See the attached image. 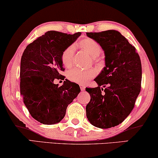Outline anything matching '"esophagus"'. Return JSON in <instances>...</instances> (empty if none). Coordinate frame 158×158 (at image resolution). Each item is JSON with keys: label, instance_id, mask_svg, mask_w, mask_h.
<instances>
[{"label": "esophagus", "instance_id": "esophagus-1", "mask_svg": "<svg viewBox=\"0 0 158 158\" xmlns=\"http://www.w3.org/2000/svg\"><path fill=\"white\" fill-rule=\"evenodd\" d=\"M80 87H81V90L82 91H83V90H85V86L83 85H80Z\"/></svg>", "mask_w": 158, "mask_h": 158}]
</instances>
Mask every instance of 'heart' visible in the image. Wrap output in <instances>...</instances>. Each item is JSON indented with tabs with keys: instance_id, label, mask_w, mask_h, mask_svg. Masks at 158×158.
Returning a JSON list of instances; mask_svg holds the SVG:
<instances>
[{
	"instance_id": "b5f03b06",
	"label": "heart",
	"mask_w": 158,
	"mask_h": 158,
	"mask_svg": "<svg viewBox=\"0 0 158 158\" xmlns=\"http://www.w3.org/2000/svg\"><path fill=\"white\" fill-rule=\"evenodd\" d=\"M79 47L86 52H88L93 57H97L102 52V49L100 44L93 39H85L79 42ZM75 55V46L70 45L67 47L62 54V62L66 68L72 65L73 58ZM96 74V71L94 69L90 70H81L75 68L70 70L68 73V77L74 83L85 85L92 79Z\"/></svg>"
}]
</instances>
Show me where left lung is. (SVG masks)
I'll use <instances>...</instances> for the list:
<instances>
[{
	"instance_id": "obj_1",
	"label": "left lung",
	"mask_w": 158,
	"mask_h": 158,
	"mask_svg": "<svg viewBox=\"0 0 158 158\" xmlns=\"http://www.w3.org/2000/svg\"><path fill=\"white\" fill-rule=\"evenodd\" d=\"M86 35L100 44L105 55V67L94 79L98 87L85 88L90 96L86 116L94 127L111 128L123 122L135 106L141 90V61L135 47L119 31Z\"/></svg>"
}]
</instances>
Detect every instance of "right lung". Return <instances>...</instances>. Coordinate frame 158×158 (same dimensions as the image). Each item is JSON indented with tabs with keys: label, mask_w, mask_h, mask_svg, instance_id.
<instances>
[{
	"label": "right lung",
	"mask_w": 158,
	"mask_h": 158,
	"mask_svg": "<svg viewBox=\"0 0 158 158\" xmlns=\"http://www.w3.org/2000/svg\"><path fill=\"white\" fill-rule=\"evenodd\" d=\"M81 35L49 31L27 45L21 60L20 91L23 103L34 119L44 124L59 123L68 106L81 92L79 85L64 79L62 54Z\"/></svg>",
	"instance_id": "right-lung-1"
}]
</instances>
